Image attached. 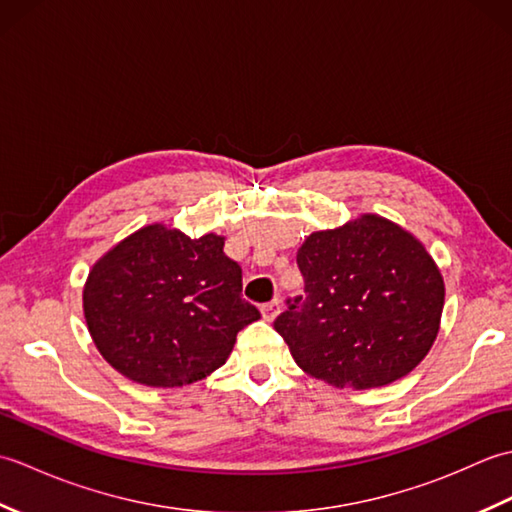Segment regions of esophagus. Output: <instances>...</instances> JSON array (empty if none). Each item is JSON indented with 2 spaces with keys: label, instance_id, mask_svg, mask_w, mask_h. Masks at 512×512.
<instances>
[{
  "label": "esophagus",
  "instance_id": "obj_1",
  "mask_svg": "<svg viewBox=\"0 0 512 512\" xmlns=\"http://www.w3.org/2000/svg\"><path fill=\"white\" fill-rule=\"evenodd\" d=\"M279 310H281V301H279V299H273V301L264 303V306H262L264 319H266V321H273V319L277 317V314H279Z\"/></svg>",
  "mask_w": 512,
  "mask_h": 512
}]
</instances>
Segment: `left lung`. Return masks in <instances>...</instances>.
Wrapping results in <instances>:
<instances>
[{
    "mask_svg": "<svg viewBox=\"0 0 512 512\" xmlns=\"http://www.w3.org/2000/svg\"><path fill=\"white\" fill-rule=\"evenodd\" d=\"M303 295L275 319L297 365L334 387L409 374L438 336L444 281L411 233L378 215L312 233L297 253Z\"/></svg>",
    "mask_w": 512,
    "mask_h": 512,
    "instance_id": "1",
    "label": "left lung"
}]
</instances>
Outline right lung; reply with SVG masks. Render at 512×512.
<instances>
[{
	"label": "right lung",
	"mask_w": 512,
	"mask_h": 512,
	"mask_svg": "<svg viewBox=\"0 0 512 512\" xmlns=\"http://www.w3.org/2000/svg\"><path fill=\"white\" fill-rule=\"evenodd\" d=\"M103 358L149 387H182L226 363L235 336L262 314L242 297V268L213 233L191 239L140 228L103 255L83 290Z\"/></svg>",
	"instance_id": "add662e5"
}]
</instances>
